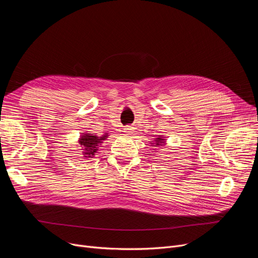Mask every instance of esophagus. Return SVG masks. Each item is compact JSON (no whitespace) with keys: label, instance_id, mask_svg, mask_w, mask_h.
<instances>
[{"label":"esophagus","instance_id":"obj_1","mask_svg":"<svg viewBox=\"0 0 258 258\" xmlns=\"http://www.w3.org/2000/svg\"><path fill=\"white\" fill-rule=\"evenodd\" d=\"M135 132V127L133 125H127L124 127V133L126 134H132Z\"/></svg>","mask_w":258,"mask_h":258}]
</instances>
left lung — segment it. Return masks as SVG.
Listing matches in <instances>:
<instances>
[{
  "instance_id": "1",
  "label": "left lung",
  "mask_w": 258,
  "mask_h": 258,
  "mask_svg": "<svg viewBox=\"0 0 258 258\" xmlns=\"http://www.w3.org/2000/svg\"><path fill=\"white\" fill-rule=\"evenodd\" d=\"M164 143H165V139H164L163 137L159 136L158 138H156L155 140H153V142H152V146L157 147V146H159V145H163Z\"/></svg>"
}]
</instances>
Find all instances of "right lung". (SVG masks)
Wrapping results in <instances>:
<instances>
[{
	"label": "right lung",
	"mask_w": 258,
	"mask_h": 258,
	"mask_svg": "<svg viewBox=\"0 0 258 258\" xmlns=\"http://www.w3.org/2000/svg\"><path fill=\"white\" fill-rule=\"evenodd\" d=\"M108 136L107 134L102 135L101 137H98L97 135L95 134H91V133H81V136L78 140V143L83 150V155L86 159L88 158H93L98 152V148L101 145V143H103L102 141H104L106 139V137Z\"/></svg>",
	"instance_id": "obj_1"
}]
</instances>
